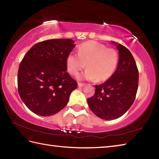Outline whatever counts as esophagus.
I'll return each instance as SVG.
<instances>
[{
    "label": "esophagus",
    "mask_w": 159,
    "mask_h": 159,
    "mask_svg": "<svg viewBox=\"0 0 159 159\" xmlns=\"http://www.w3.org/2000/svg\"><path fill=\"white\" fill-rule=\"evenodd\" d=\"M84 85H85V84H84V83H78V86L79 87H82Z\"/></svg>",
    "instance_id": "obj_1"
}]
</instances>
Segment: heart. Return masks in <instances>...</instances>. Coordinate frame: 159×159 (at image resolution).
<instances>
[{"label":"heart","instance_id":"heart-1","mask_svg":"<svg viewBox=\"0 0 159 159\" xmlns=\"http://www.w3.org/2000/svg\"><path fill=\"white\" fill-rule=\"evenodd\" d=\"M87 64V70L81 76L89 80L104 82L112 76L119 64V55L112 48L95 41H87L78 47V54L71 52L66 59L67 70L77 76Z\"/></svg>","mask_w":159,"mask_h":159}]
</instances>
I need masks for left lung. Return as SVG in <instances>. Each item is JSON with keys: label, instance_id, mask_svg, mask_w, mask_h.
I'll return each instance as SVG.
<instances>
[{"label": "left lung", "instance_id": "8db88e82", "mask_svg": "<svg viewBox=\"0 0 159 159\" xmlns=\"http://www.w3.org/2000/svg\"><path fill=\"white\" fill-rule=\"evenodd\" d=\"M116 48L119 53L117 69L104 83L95 85V95L87 99L94 114L106 120L125 114L133 103L138 89L139 70L133 56L124 45L116 44Z\"/></svg>", "mask_w": 159, "mask_h": 159}]
</instances>
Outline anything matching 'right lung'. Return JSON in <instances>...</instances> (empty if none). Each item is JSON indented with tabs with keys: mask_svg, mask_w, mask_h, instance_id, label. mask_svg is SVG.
<instances>
[{
	"mask_svg": "<svg viewBox=\"0 0 159 159\" xmlns=\"http://www.w3.org/2000/svg\"><path fill=\"white\" fill-rule=\"evenodd\" d=\"M70 39H51L34 44L19 65L18 90L35 114L51 116L62 110L77 82L66 72V59L75 47Z\"/></svg>",
	"mask_w": 159,
	"mask_h": 159,
	"instance_id": "obj_1",
	"label": "right lung"
}]
</instances>
